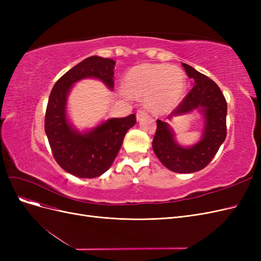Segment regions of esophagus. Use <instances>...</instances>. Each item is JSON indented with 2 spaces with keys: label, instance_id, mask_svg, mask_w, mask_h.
Listing matches in <instances>:
<instances>
[{
  "label": "esophagus",
  "instance_id": "obj_1",
  "mask_svg": "<svg viewBox=\"0 0 261 261\" xmlns=\"http://www.w3.org/2000/svg\"><path fill=\"white\" fill-rule=\"evenodd\" d=\"M145 116H147V112L145 111V110H138L137 113H136L137 121H140L141 118H144Z\"/></svg>",
  "mask_w": 261,
  "mask_h": 261
}]
</instances>
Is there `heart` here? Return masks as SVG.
<instances>
[{"instance_id": "b5f03b06", "label": "heart", "mask_w": 261, "mask_h": 261, "mask_svg": "<svg viewBox=\"0 0 261 261\" xmlns=\"http://www.w3.org/2000/svg\"><path fill=\"white\" fill-rule=\"evenodd\" d=\"M125 90L134 98H145L147 108L154 114L174 109L185 90V76L177 66L143 63L125 75Z\"/></svg>"}]
</instances>
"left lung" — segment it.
<instances>
[{"label": "left lung", "instance_id": "obj_1", "mask_svg": "<svg viewBox=\"0 0 261 261\" xmlns=\"http://www.w3.org/2000/svg\"><path fill=\"white\" fill-rule=\"evenodd\" d=\"M194 86L168 118L198 111L203 120L201 138L189 147L179 145L171 125L156 121L152 148L165 168L175 173H194L206 168L226 137L227 106L222 91L209 77L181 63Z\"/></svg>", "mask_w": 261, "mask_h": 261}]
</instances>
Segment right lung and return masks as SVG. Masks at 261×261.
<instances>
[{"mask_svg":"<svg viewBox=\"0 0 261 261\" xmlns=\"http://www.w3.org/2000/svg\"><path fill=\"white\" fill-rule=\"evenodd\" d=\"M115 61L89 57L69 69L53 86L45 112L44 130L55 161L81 178L98 177L115 160L126 133L136 124V115L108 118L96 127L78 130L67 116V98L74 84L93 78L113 89Z\"/></svg>","mask_w":261,"mask_h":261,"instance_id":"add662e5","label":"right lung"}]
</instances>
